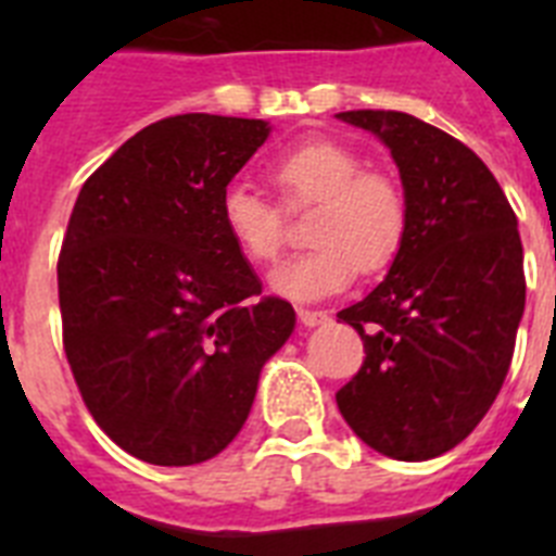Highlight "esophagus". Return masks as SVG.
<instances>
[{
	"mask_svg": "<svg viewBox=\"0 0 556 556\" xmlns=\"http://www.w3.org/2000/svg\"><path fill=\"white\" fill-rule=\"evenodd\" d=\"M298 317H301V323L306 328H317V326H323V323L331 320V314L328 312H308V308H301V312H298Z\"/></svg>",
	"mask_w": 556,
	"mask_h": 556,
	"instance_id": "obj_1",
	"label": "esophagus"
}]
</instances>
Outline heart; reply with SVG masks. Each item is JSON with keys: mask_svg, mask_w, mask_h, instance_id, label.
Instances as JSON below:
<instances>
[{"mask_svg": "<svg viewBox=\"0 0 556 556\" xmlns=\"http://www.w3.org/2000/svg\"><path fill=\"white\" fill-rule=\"evenodd\" d=\"M269 178L289 208L314 205L308 242L317 248L275 267L269 283L298 303L326 301L356 281L358 267L378 273L406 236V200L387 175L339 141H303L281 152ZM219 219L236 250L253 264L273 262L283 248V211L250 186L236 184L219 200Z\"/></svg>", "mask_w": 556, "mask_h": 556, "instance_id": "1", "label": "heart"}]
</instances>
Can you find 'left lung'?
Instances as JSON below:
<instances>
[{
    "mask_svg": "<svg viewBox=\"0 0 556 556\" xmlns=\"http://www.w3.org/2000/svg\"><path fill=\"white\" fill-rule=\"evenodd\" d=\"M337 119L390 150L406 200L387 278L337 314L367 353L337 406L378 454L434 459L479 426L507 378L527 306L518 219L484 161L440 127L401 111Z\"/></svg>",
    "mask_w": 556,
    "mask_h": 556,
    "instance_id": "1",
    "label": "left lung"
}]
</instances>
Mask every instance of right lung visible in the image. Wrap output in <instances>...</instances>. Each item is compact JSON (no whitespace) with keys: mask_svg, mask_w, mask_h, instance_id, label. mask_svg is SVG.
I'll use <instances>...</instances> for the list:
<instances>
[{"mask_svg":"<svg viewBox=\"0 0 556 556\" xmlns=\"http://www.w3.org/2000/svg\"><path fill=\"white\" fill-rule=\"evenodd\" d=\"M269 122L184 113L139 130L83 184L58 258L63 348L88 412L150 465L217 456L294 331L219 219Z\"/></svg>","mask_w":556,"mask_h":556,"instance_id":"add662e5","label":"right lung"}]
</instances>
